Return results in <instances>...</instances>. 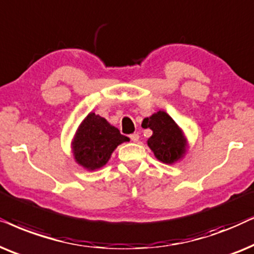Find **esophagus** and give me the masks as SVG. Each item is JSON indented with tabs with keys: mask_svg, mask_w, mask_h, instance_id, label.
I'll use <instances>...</instances> for the list:
<instances>
[{
	"mask_svg": "<svg viewBox=\"0 0 254 254\" xmlns=\"http://www.w3.org/2000/svg\"><path fill=\"white\" fill-rule=\"evenodd\" d=\"M130 139L132 140V141H134V143H136V141L139 140V134H138V133L130 134Z\"/></svg>",
	"mask_w": 254,
	"mask_h": 254,
	"instance_id": "34e87169",
	"label": "esophagus"
}]
</instances>
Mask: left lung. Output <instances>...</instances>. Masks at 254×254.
<instances>
[{
	"label": "left lung",
	"mask_w": 254,
	"mask_h": 254,
	"mask_svg": "<svg viewBox=\"0 0 254 254\" xmlns=\"http://www.w3.org/2000/svg\"><path fill=\"white\" fill-rule=\"evenodd\" d=\"M141 125L150 127L153 132L147 139V146L159 161L173 165L185 157L188 145L187 138L167 113L159 110L152 116L144 118Z\"/></svg>",
	"instance_id": "left-lung-1"
}]
</instances>
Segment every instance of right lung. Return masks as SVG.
I'll return each instance as SVG.
<instances>
[{
  "label": "right lung",
  "instance_id": "right-lung-1",
  "mask_svg": "<svg viewBox=\"0 0 254 254\" xmlns=\"http://www.w3.org/2000/svg\"><path fill=\"white\" fill-rule=\"evenodd\" d=\"M129 140L106 118L89 113L81 122L72 140L74 159L87 171H95L109 161L118 145Z\"/></svg>",
  "mask_w": 254,
  "mask_h": 254
}]
</instances>
